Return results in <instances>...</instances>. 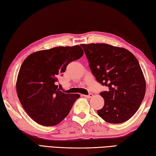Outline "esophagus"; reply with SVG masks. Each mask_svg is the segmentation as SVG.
<instances>
[{
	"instance_id": "34e87169",
	"label": "esophagus",
	"mask_w": 156,
	"mask_h": 156,
	"mask_svg": "<svg viewBox=\"0 0 156 156\" xmlns=\"http://www.w3.org/2000/svg\"><path fill=\"white\" fill-rule=\"evenodd\" d=\"M84 96L86 97V98H91L93 97V94H89V95H84Z\"/></svg>"
}]
</instances>
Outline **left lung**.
Wrapping results in <instances>:
<instances>
[{
    "label": "left lung",
    "mask_w": 156,
    "mask_h": 156,
    "mask_svg": "<svg viewBox=\"0 0 156 156\" xmlns=\"http://www.w3.org/2000/svg\"><path fill=\"white\" fill-rule=\"evenodd\" d=\"M91 72L109 90L100 93L105 105L98 114L106 122L122 123L135 114L144 99L146 81L136 56L105 43L81 44Z\"/></svg>",
    "instance_id": "1"
}]
</instances>
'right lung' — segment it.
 I'll use <instances>...</instances> for the list:
<instances>
[{
	"mask_svg": "<svg viewBox=\"0 0 156 156\" xmlns=\"http://www.w3.org/2000/svg\"><path fill=\"white\" fill-rule=\"evenodd\" d=\"M79 45L57 47L32 53L18 72L16 92L28 115L38 124L51 126L67 117L78 94H65L58 89V76L73 60L83 56Z\"/></svg>",
	"mask_w": 156,
	"mask_h": 156,
	"instance_id": "right-lung-1",
	"label": "right lung"
}]
</instances>
